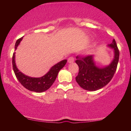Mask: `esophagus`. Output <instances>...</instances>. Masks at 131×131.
<instances>
[{"mask_svg":"<svg viewBox=\"0 0 131 131\" xmlns=\"http://www.w3.org/2000/svg\"><path fill=\"white\" fill-rule=\"evenodd\" d=\"M74 61V58L73 57H70L69 58H68V62H69V63H72Z\"/></svg>","mask_w":131,"mask_h":131,"instance_id":"esophagus-1","label":"esophagus"}]
</instances>
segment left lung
<instances>
[{
  "instance_id": "left-lung-1",
  "label": "left lung",
  "mask_w": 131,
  "mask_h": 131,
  "mask_svg": "<svg viewBox=\"0 0 131 131\" xmlns=\"http://www.w3.org/2000/svg\"><path fill=\"white\" fill-rule=\"evenodd\" d=\"M109 46L114 49V58L110 65L104 68H98L95 65L93 55L76 57V63L79 66V73L76 80L82 88L95 91L107 85L112 79L119 59V51L114 39Z\"/></svg>"
}]
</instances>
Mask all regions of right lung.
Segmentation results:
<instances>
[{
  "mask_svg": "<svg viewBox=\"0 0 131 131\" xmlns=\"http://www.w3.org/2000/svg\"><path fill=\"white\" fill-rule=\"evenodd\" d=\"M23 37L18 39L16 42L15 45V50L22 40ZM15 53V52H14L12 55V67L16 78L23 86L28 90L33 92H42L49 89L55 82L59 71L62 67H64L67 62V60H64L55 64L50 69L47 74L41 78H30L21 73L16 67Z\"/></svg>",
  "mask_w": 131,
  "mask_h": 131,
  "instance_id": "right-lung-1",
  "label": "right lung"
}]
</instances>
